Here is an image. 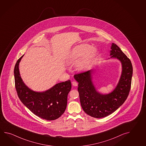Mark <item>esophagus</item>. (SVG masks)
Instances as JSON below:
<instances>
[{
	"mask_svg": "<svg viewBox=\"0 0 146 146\" xmlns=\"http://www.w3.org/2000/svg\"><path fill=\"white\" fill-rule=\"evenodd\" d=\"M72 85L74 86H77L78 85V83H77L76 82H75V81H73V82H72Z\"/></svg>",
	"mask_w": 146,
	"mask_h": 146,
	"instance_id": "obj_1",
	"label": "esophagus"
}]
</instances>
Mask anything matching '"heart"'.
<instances>
[{
  "label": "heart",
  "instance_id": "obj_1",
  "mask_svg": "<svg viewBox=\"0 0 146 146\" xmlns=\"http://www.w3.org/2000/svg\"><path fill=\"white\" fill-rule=\"evenodd\" d=\"M97 53L95 48L88 44L78 46L73 50L69 59L73 62H78L84 59L78 64V68L80 70H86L89 68L94 58Z\"/></svg>",
  "mask_w": 146,
  "mask_h": 146
}]
</instances>
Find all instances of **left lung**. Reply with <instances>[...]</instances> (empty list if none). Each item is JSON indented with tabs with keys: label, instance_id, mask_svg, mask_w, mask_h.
<instances>
[{
	"label": "left lung",
	"instance_id": "obj_1",
	"mask_svg": "<svg viewBox=\"0 0 146 146\" xmlns=\"http://www.w3.org/2000/svg\"><path fill=\"white\" fill-rule=\"evenodd\" d=\"M111 49V58H116L122 64L120 80L111 93L101 95L96 91L92 82V70L74 75L78 83V89L81 106L85 113L95 118L104 117L114 112L125 102L131 89L133 74L131 60L116 44L112 43Z\"/></svg>",
	"mask_w": 146,
	"mask_h": 146
}]
</instances>
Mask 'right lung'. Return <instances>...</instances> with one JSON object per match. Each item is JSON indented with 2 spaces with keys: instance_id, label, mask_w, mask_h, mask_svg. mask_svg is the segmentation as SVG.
<instances>
[{
  "instance_id": "right-lung-1",
  "label": "right lung",
  "mask_w": 146,
  "mask_h": 146,
  "mask_svg": "<svg viewBox=\"0 0 146 146\" xmlns=\"http://www.w3.org/2000/svg\"><path fill=\"white\" fill-rule=\"evenodd\" d=\"M23 56L18 60L14 69L15 87L19 98L39 117L50 121L58 119L66 108L68 95L71 89V80L57 84L45 92H33L24 84L19 73V64Z\"/></svg>"
}]
</instances>
